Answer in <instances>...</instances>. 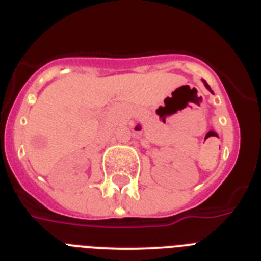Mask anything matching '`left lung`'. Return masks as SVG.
Here are the masks:
<instances>
[{
    "label": "left lung",
    "mask_w": 261,
    "mask_h": 261,
    "mask_svg": "<svg viewBox=\"0 0 261 261\" xmlns=\"http://www.w3.org/2000/svg\"><path fill=\"white\" fill-rule=\"evenodd\" d=\"M203 83H204V87H206V88H207V89H208V90H210V92H211V93H213V90H211V88H210V85H208V84H207V83H206V81H204V80H203Z\"/></svg>",
    "instance_id": "1"
}]
</instances>
